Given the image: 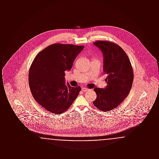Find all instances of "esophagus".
I'll use <instances>...</instances> for the list:
<instances>
[{
	"mask_svg": "<svg viewBox=\"0 0 159 159\" xmlns=\"http://www.w3.org/2000/svg\"><path fill=\"white\" fill-rule=\"evenodd\" d=\"M82 91H83V92H87V91H89V89L86 88H83L82 89Z\"/></svg>",
	"mask_w": 159,
	"mask_h": 159,
	"instance_id": "1",
	"label": "esophagus"
}]
</instances>
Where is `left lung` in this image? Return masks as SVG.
I'll list each match as a JSON object with an SVG mask.
<instances>
[{
    "instance_id": "obj_1",
    "label": "left lung",
    "mask_w": 159,
    "mask_h": 159,
    "mask_svg": "<svg viewBox=\"0 0 159 159\" xmlns=\"http://www.w3.org/2000/svg\"><path fill=\"white\" fill-rule=\"evenodd\" d=\"M93 44L103 54V70L107 75V86L104 89H93L97 98L93 103L99 110L105 112L116 108L127 97L133 83L134 71L127 54L120 46L103 40Z\"/></svg>"
}]
</instances>
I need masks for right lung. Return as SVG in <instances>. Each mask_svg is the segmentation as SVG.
<instances>
[{"label": "right lung", "instance_id": "obj_1", "mask_svg": "<svg viewBox=\"0 0 159 159\" xmlns=\"http://www.w3.org/2000/svg\"><path fill=\"white\" fill-rule=\"evenodd\" d=\"M83 46L55 43L36 55L29 73V83L36 101L46 110L63 113L77 97L81 88L65 83V71L70 70Z\"/></svg>", "mask_w": 159, "mask_h": 159}]
</instances>
